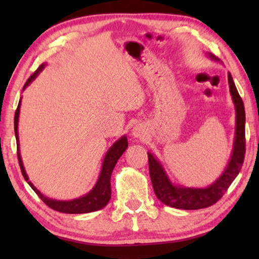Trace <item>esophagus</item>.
Segmentation results:
<instances>
[{
	"label": "esophagus",
	"mask_w": 259,
	"mask_h": 259,
	"mask_svg": "<svg viewBox=\"0 0 259 259\" xmlns=\"http://www.w3.org/2000/svg\"><path fill=\"white\" fill-rule=\"evenodd\" d=\"M145 134H146V131H145V126L144 125H142V124H137L134 128V130H133V135L135 136V137H144V136H145Z\"/></svg>",
	"instance_id": "1"
}]
</instances>
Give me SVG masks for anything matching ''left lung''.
<instances>
[{"label": "left lung", "instance_id": "left-lung-1", "mask_svg": "<svg viewBox=\"0 0 259 259\" xmlns=\"http://www.w3.org/2000/svg\"><path fill=\"white\" fill-rule=\"evenodd\" d=\"M214 58L213 56H210ZM216 59V58H214ZM230 91L233 98L236 111V130H235V142L234 150L232 154V159L226 170L212 185L205 188H187L174 186L169 182L168 177L151 153H148V168H150V176L154 188L156 198L162 203L169 207L184 209V210H195L208 208L222 199L225 192L229 190L232 182L238 176L241 168H242L244 154H245V112L242 98L236 90V87L232 78L231 73H229Z\"/></svg>", "mask_w": 259, "mask_h": 259}]
</instances>
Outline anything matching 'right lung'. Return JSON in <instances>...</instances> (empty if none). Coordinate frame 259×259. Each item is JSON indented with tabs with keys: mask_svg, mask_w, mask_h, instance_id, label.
<instances>
[{
	"mask_svg": "<svg viewBox=\"0 0 259 259\" xmlns=\"http://www.w3.org/2000/svg\"><path fill=\"white\" fill-rule=\"evenodd\" d=\"M43 67H45V65L43 64L40 65L36 71L29 76L28 80L25 83L24 89L34 80L35 77L37 76L38 72H41ZM19 109H20V102L15 113V135H16L17 142H18ZM126 147H128V139H126V137H122L121 139L117 140V142L114 144L111 148H109L106 156H105L102 172H100L98 182L96 184V186L93 188V191H91L89 194H87L85 196H82V198L73 200V201H57V200L48 199L45 195H42L41 193L34 187L33 184L28 181V177L27 175H26V171L24 169L23 162H21L20 152H19V143H17V156H18L21 174H23L26 182L29 184V186L33 188L38 198H40L43 202L48 205V207L56 210V211L64 212V213H85V212H91V211H96V210L102 209L108 203L109 199H111V193H112L111 192V176H112L113 169L114 166H115L117 160L120 159V156L123 154L124 151L126 150Z\"/></svg>",
	"mask_w": 259,
	"mask_h": 259,
	"instance_id": "obj_1",
	"label": "right lung"
}]
</instances>
